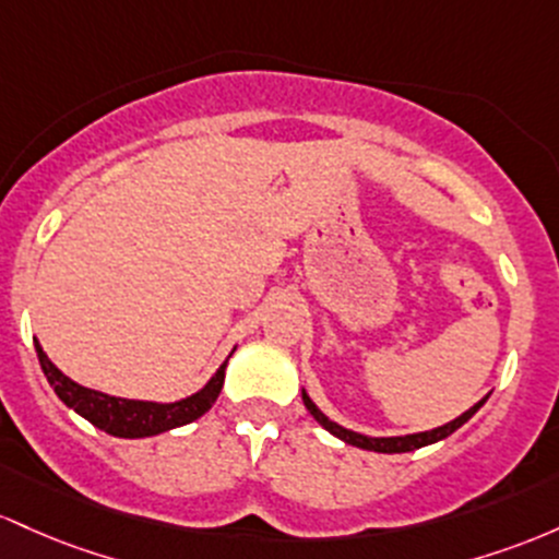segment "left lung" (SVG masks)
I'll list each match as a JSON object with an SVG mask.
<instances>
[{"mask_svg":"<svg viewBox=\"0 0 559 559\" xmlns=\"http://www.w3.org/2000/svg\"><path fill=\"white\" fill-rule=\"evenodd\" d=\"M486 399H488V396H486ZM486 399H480L478 404L473 406V409H467V412H465V415L456 417V419H451V423L441 425V428H436V430H428V432H415V436H396V438H369V436H361V432L346 430V428H341V425H337V423H332V419H330V417H324L322 412H319L317 406H313V401L304 393V404H306V409L311 412V417L317 419V423L322 425L324 430H330L332 436L341 438V441L350 443V447H359V449H367V451H380V454H401V451H415V449L428 447V443L441 441V438L451 436V432H454L456 428H462V425H465L467 419L473 417L475 412H478L483 404H486Z\"/></svg>","mask_w":559,"mask_h":559,"instance_id":"8db88e82","label":"left lung"}]
</instances>
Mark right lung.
<instances>
[{"label":"right lung","instance_id":"right-lung-1","mask_svg":"<svg viewBox=\"0 0 559 559\" xmlns=\"http://www.w3.org/2000/svg\"><path fill=\"white\" fill-rule=\"evenodd\" d=\"M36 354H39L44 378H47L49 385L55 388V393H58L62 404L71 406V409L79 412L84 419H90L94 428L118 438L158 436V432L179 428V425H187L192 423V419L203 417L205 412L216 404L224 385V369H227V361H224L222 367H218V372L209 380V385H205L203 391L192 393L190 399L174 401V404H153V401L116 399L108 396V393L90 391V388L79 385V382L66 378V374L47 359L39 341H36Z\"/></svg>","mask_w":559,"mask_h":559}]
</instances>
